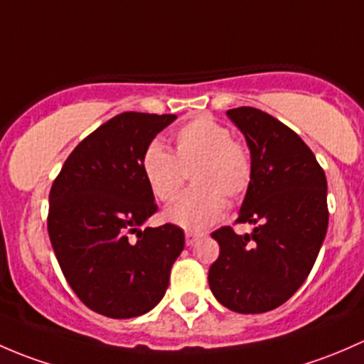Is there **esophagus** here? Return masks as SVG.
I'll return each mask as SVG.
<instances>
[{"mask_svg": "<svg viewBox=\"0 0 364 364\" xmlns=\"http://www.w3.org/2000/svg\"><path fill=\"white\" fill-rule=\"evenodd\" d=\"M201 235L200 233H194V231H187L186 233V245H194L196 243V240H200Z\"/></svg>", "mask_w": 364, "mask_h": 364, "instance_id": "34e87169", "label": "esophagus"}]
</instances>
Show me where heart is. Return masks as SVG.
Listing matches in <instances>:
<instances>
[{
	"label": "heart",
	"mask_w": 364,
	"mask_h": 364,
	"mask_svg": "<svg viewBox=\"0 0 364 364\" xmlns=\"http://www.w3.org/2000/svg\"><path fill=\"white\" fill-rule=\"evenodd\" d=\"M173 152L152 141L141 156V171L159 201H171L191 173L193 189L186 191L164 212L170 223L200 231L215 224L226 212V198L238 201L249 191L254 175L250 149L231 138L230 127L200 115L173 133Z\"/></svg>",
	"instance_id": "1"
}]
</instances>
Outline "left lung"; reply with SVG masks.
<instances>
[{"mask_svg":"<svg viewBox=\"0 0 364 364\" xmlns=\"http://www.w3.org/2000/svg\"><path fill=\"white\" fill-rule=\"evenodd\" d=\"M245 136L254 175L237 223L213 231L220 252L208 284L220 305L238 314L277 309L299 289L328 231V183L309 145L291 127L252 107L228 110Z\"/></svg>","mask_w":364,"mask_h":364,"instance_id":"8db88e82","label":"left lung"}]
</instances>
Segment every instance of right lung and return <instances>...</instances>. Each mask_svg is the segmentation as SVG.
<instances>
[{"label":"right lung","instance_id":"1","mask_svg":"<svg viewBox=\"0 0 364 364\" xmlns=\"http://www.w3.org/2000/svg\"><path fill=\"white\" fill-rule=\"evenodd\" d=\"M175 119L115 115L73 149L50 187L47 228L63 275L78 299L105 317L131 319L154 309L183 250L175 224L140 230L157 212L141 156Z\"/></svg>","mask_w":364,"mask_h":364}]
</instances>
